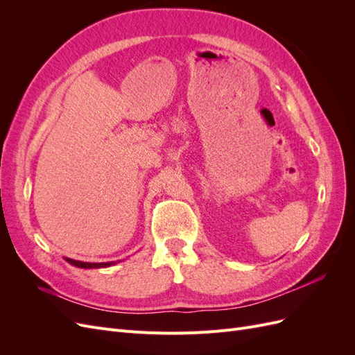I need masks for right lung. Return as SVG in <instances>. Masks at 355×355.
<instances>
[{"mask_svg": "<svg viewBox=\"0 0 355 355\" xmlns=\"http://www.w3.org/2000/svg\"><path fill=\"white\" fill-rule=\"evenodd\" d=\"M67 261L73 265V266H78V268H85V270H89V268H106V266H111L116 262H102V263H90V262H81V261H73L67 257Z\"/></svg>", "mask_w": 355, "mask_h": 355, "instance_id": "1", "label": "right lung"}]
</instances>
